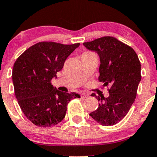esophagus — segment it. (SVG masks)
Instances as JSON below:
<instances>
[{"instance_id": "34e87169", "label": "esophagus", "mask_w": 157, "mask_h": 157, "mask_svg": "<svg viewBox=\"0 0 157 157\" xmlns=\"http://www.w3.org/2000/svg\"><path fill=\"white\" fill-rule=\"evenodd\" d=\"M81 97H82V98H86V97H89V94H86V93H83L81 94Z\"/></svg>"}]
</instances>
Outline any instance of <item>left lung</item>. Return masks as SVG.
Segmentation results:
<instances>
[{
    "label": "left lung",
    "instance_id": "1",
    "mask_svg": "<svg viewBox=\"0 0 157 157\" xmlns=\"http://www.w3.org/2000/svg\"><path fill=\"white\" fill-rule=\"evenodd\" d=\"M100 57L99 80L111 86L109 96H96L100 101L90 116L102 125H113L125 117L134 103L141 80V64L132 48L113 37H103L83 43Z\"/></svg>",
    "mask_w": 157,
    "mask_h": 157
}]
</instances>
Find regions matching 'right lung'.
Wrapping results in <instances>:
<instances>
[{
    "instance_id": "add662e5",
    "label": "right lung",
    "mask_w": 157,
    "mask_h": 157,
    "mask_svg": "<svg viewBox=\"0 0 157 157\" xmlns=\"http://www.w3.org/2000/svg\"><path fill=\"white\" fill-rule=\"evenodd\" d=\"M80 45L40 42L16 60L12 75L15 97L25 116L34 125L41 128L57 125L66 116L68 102L80 97L75 92L58 91L51 83Z\"/></svg>"
}]
</instances>
